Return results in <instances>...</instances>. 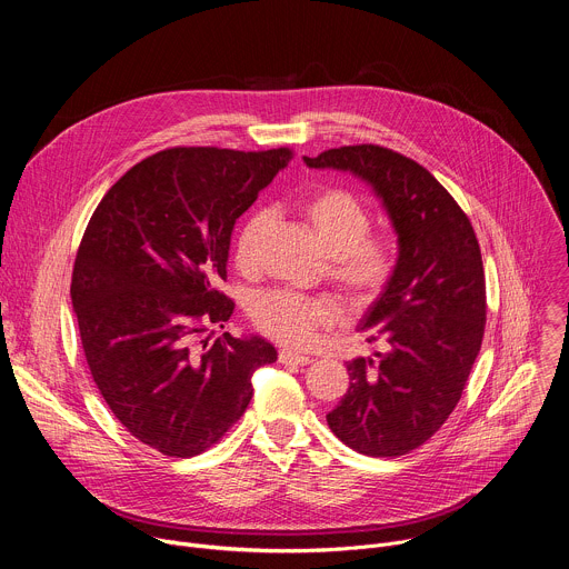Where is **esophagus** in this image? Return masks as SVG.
Returning <instances> with one entry per match:
<instances>
[{
    "label": "esophagus",
    "mask_w": 569,
    "mask_h": 569,
    "mask_svg": "<svg viewBox=\"0 0 569 569\" xmlns=\"http://www.w3.org/2000/svg\"><path fill=\"white\" fill-rule=\"evenodd\" d=\"M279 362H281V365H292V367H306V365L312 362V358L281 349V351H279Z\"/></svg>",
    "instance_id": "esophagus-1"
}]
</instances>
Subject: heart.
Returning <instances> with one entry per match:
<instances>
[{
  "label": "heart",
  "instance_id": "heart-1",
  "mask_svg": "<svg viewBox=\"0 0 569 569\" xmlns=\"http://www.w3.org/2000/svg\"><path fill=\"white\" fill-rule=\"evenodd\" d=\"M301 213L312 224L323 250L331 254L329 277L353 301H373L396 272V250L387 236L371 233V213L347 189H323L303 200ZM270 209H254L242 220L233 259L240 270H254L261 261ZM254 327L292 349L310 347L321 329L338 319V306L327 297H306L292 290L261 292L250 308Z\"/></svg>",
  "mask_w": 569,
  "mask_h": 569
}]
</instances>
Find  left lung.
Segmentation results:
<instances>
[{"label":"left lung","mask_w":569,"mask_h":569,"mask_svg":"<svg viewBox=\"0 0 569 569\" xmlns=\"http://www.w3.org/2000/svg\"><path fill=\"white\" fill-rule=\"evenodd\" d=\"M369 182L398 233L396 272L360 321L373 358L347 362L349 389L327 415L333 435L369 457L423 446L452 415L486 327V281L475 229L415 159L360 143L303 157Z\"/></svg>","instance_id":"8db88e82"}]
</instances>
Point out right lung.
<instances>
[{
  "mask_svg": "<svg viewBox=\"0 0 569 569\" xmlns=\"http://www.w3.org/2000/svg\"><path fill=\"white\" fill-rule=\"evenodd\" d=\"M292 159L290 148H167L99 202L71 274L90 373L119 423L167 457L218 443L252 400V373L277 360L259 336L197 342L224 327L231 229Z\"/></svg>",
  "mask_w": 569,
  "mask_h": 569,
  "instance_id": "obj_1",
  "label": "right lung"
}]
</instances>
